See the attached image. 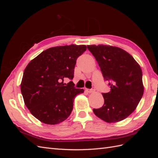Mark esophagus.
Returning a JSON list of instances; mask_svg holds the SVG:
<instances>
[{"mask_svg": "<svg viewBox=\"0 0 158 158\" xmlns=\"http://www.w3.org/2000/svg\"><path fill=\"white\" fill-rule=\"evenodd\" d=\"M86 91H87V92H88V93H92V92H95V89H94V88L90 89H86Z\"/></svg>", "mask_w": 158, "mask_h": 158, "instance_id": "1", "label": "esophagus"}]
</instances>
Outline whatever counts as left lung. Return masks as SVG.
I'll list each match as a JSON object with an SVG mask.
<instances>
[{"instance_id":"1","label":"left lung","mask_w":158,"mask_h":158,"mask_svg":"<svg viewBox=\"0 0 158 158\" xmlns=\"http://www.w3.org/2000/svg\"><path fill=\"white\" fill-rule=\"evenodd\" d=\"M111 91L102 93L103 106L94 109L95 115L107 123L126 118L135 111L144 94L140 65L127 51L116 47L88 45Z\"/></svg>"}]
</instances>
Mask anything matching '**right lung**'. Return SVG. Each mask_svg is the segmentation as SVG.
<instances>
[{"label": "right lung", "mask_w": 158, "mask_h": 158, "mask_svg": "<svg viewBox=\"0 0 158 158\" xmlns=\"http://www.w3.org/2000/svg\"><path fill=\"white\" fill-rule=\"evenodd\" d=\"M85 45L51 47L30 61L23 71L21 92L27 109L38 120L56 125L69 117L76 95L83 89L74 87L73 80L76 60Z\"/></svg>", "instance_id": "right-lung-1"}]
</instances>
